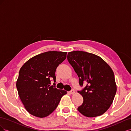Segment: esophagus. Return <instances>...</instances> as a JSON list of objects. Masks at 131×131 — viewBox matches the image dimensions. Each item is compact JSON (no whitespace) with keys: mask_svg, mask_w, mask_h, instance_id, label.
I'll list each match as a JSON object with an SVG mask.
<instances>
[{"mask_svg":"<svg viewBox=\"0 0 131 131\" xmlns=\"http://www.w3.org/2000/svg\"><path fill=\"white\" fill-rule=\"evenodd\" d=\"M69 93L70 94H74L75 93V91L73 89H72L70 91H69Z\"/></svg>","mask_w":131,"mask_h":131,"instance_id":"obj_1","label":"esophagus"}]
</instances>
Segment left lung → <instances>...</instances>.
Masks as SVG:
<instances>
[{"instance_id":"1","label":"left lung","mask_w":131,"mask_h":131,"mask_svg":"<svg viewBox=\"0 0 131 131\" xmlns=\"http://www.w3.org/2000/svg\"><path fill=\"white\" fill-rule=\"evenodd\" d=\"M67 59L79 78L81 87L78 92L84 99L78 110L90 117L100 116L112 104L116 92L113 70L100 57L85 51L68 52Z\"/></svg>"}]
</instances>
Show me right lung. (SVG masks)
<instances>
[{
    "label": "right lung",
    "instance_id": "add662e5",
    "mask_svg": "<svg viewBox=\"0 0 131 131\" xmlns=\"http://www.w3.org/2000/svg\"><path fill=\"white\" fill-rule=\"evenodd\" d=\"M67 52L48 51L26 62L19 70L16 88L26 109L38 117L47 116L56 109L67 91L56 88L55 72ZM53 80V85L50 81Z\"/></svg>",
    "mask_w": 131,
    "mask_h": 131
}]
</instances>
